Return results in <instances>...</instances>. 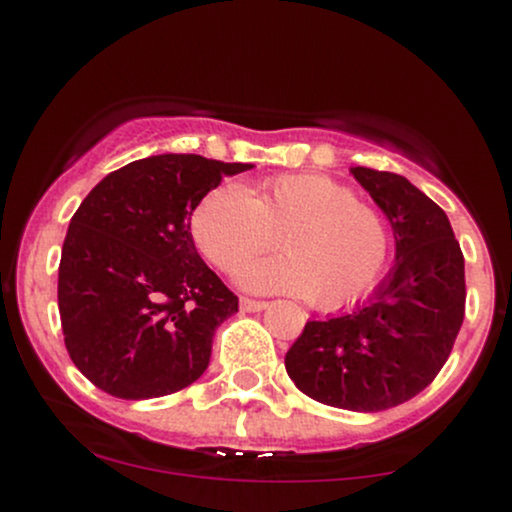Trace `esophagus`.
<instances>
[{
  "label": "esophagus",
  "instance_id": "obj_1",
  "mask_svg": "<svg viewBox=\"0 0 512 512\" xmlns=\"http://www.w3.org/2000/svg\"><path fill=\"white\" fill-rule=\"evenodd\" d=\"M267 308V303L264 301H255V298H240V310L243 313H260V310Z\"/></svg>",
  "mask_w": 512,
  "mask_h": 512
}]
</instances>
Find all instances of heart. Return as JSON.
<instances>
[{
    "mask_svg": "<svg viewBox=\"0 0 512 512\" xmlns=\"http://www.w3.org/2000/svg\"><path fill=\"white\" fill-rule=\"evenodd\" d=\"M190 231L221 272H236L281 237L287 255L240 269V286L303 293L320 310H339L373 291L390 257L383 214L320 173L274 175L252 195L240 185L214 187L192 211Z\"/></svg>",
    "mask_w": 512,
    "mask_h": 512,
    "instance_id": "1",
    "label": "heart"
}]
</instances>
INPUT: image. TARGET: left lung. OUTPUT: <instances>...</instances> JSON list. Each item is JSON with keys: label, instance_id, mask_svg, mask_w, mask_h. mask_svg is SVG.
Wrapping results in <instances>:
<instances>
[{"label": "left lung", "instance_id": "1", "mask_svg": "<svg viewBox=\"0 0 512 512\" xmlns=\"http://www.w3.org/2000/svg\"><path fill=\"white\" fill-rule=\"evenodd\" d=\"M351 173L390 221L397 262L351 313L305 322L284 363L315 402L383 411L426 390L448 361L464 320V257L445 211L407 178Z\"/></svg>", "mask_w": 512, "mask_h": 512}]
</instances>
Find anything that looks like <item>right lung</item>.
Returning a JSON list of instances; mask_svg holds the SVG:
<instances>
[{
	"label": "right lung",
	"instance_id": "obj_1",
	"mask_svg": "<svg viewBox=\"0 0 512 512\" xmlns=\"http://www.w3.org/2000/svg\"><path fill=\"white\" fill-rule=\"evenodd\" d=\"M161 154L113 170L88 192L62 245L57 303L74 366L120 399L173 395L209 366L238 296L204 264L192 211L223 175L250 170Z\"/></svg>",
	"mask_w": 512,
	"mask_h": 512
}]
</instances>
